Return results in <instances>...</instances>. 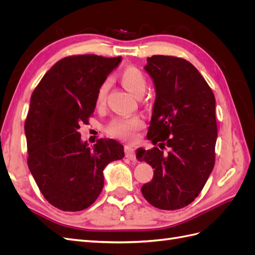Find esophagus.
Returning a JSON list of instances; mask_svg holds the SVG:
<instances>
[{
	"label": "esophagus",
	"instance_id": "34e87169",
	"mask_svg": "<svg viewBox=\"0 0 255 255\" xmlns=\"http://www.w3.org/2000/svg\"><path fill=\"white\" fill-rule=\"evenodd\" d=\"M126 157L129 160H135L136 155H135V151L132 145H127L126 146Z\"/></svg>",
	"mask_w": 255,
	"mask_h": 255
}]
</instances>
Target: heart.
Listing matches in <instances>:
<instances>
[{"label": "heart", "mask_w": 255, "mask_h": 255, "mask_svg": "<svg viewBox=\"0 0 255 255\" xmlns=\"http://www.w3.org/2000/svg\"><path fill=\"white\" fill-rule=\"evenodd\" d=\"M120 80L125 87L136 97L143 95L146 89V80L143 73L136 67H128L120 73ZM111 87V81H103L97 90L96 105L102 106L106 100L107 92ZM143 128V121L139 116L132 117H118L113 119L106 127V132L111 136L121 139H134L138 130Z\"/></svg>", "instance_id": "obj_1"}]
</instances>
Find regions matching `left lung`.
Here are the masks:
<instances>
[{"mask_svg":"<svg viewBox=\"0 0 255 255\" xmlns=\"http://www.w3.org/2000/svg\"><path fill=\"white\" fill-rule=\"evenodd\" d=\"M144 70L155 88L146 138L161 149L136 152L138 160L154 169L141 192L153 206L179 210L199 196L215 165V96L197 68L183 58L153 55Z\"/></svg>","mask_w":255,"mask_h":255,"instance_id":"1","label":"left lung"}]
</instances>
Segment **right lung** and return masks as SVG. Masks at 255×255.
<instances>
[{
  "mask_svg": "<svg viewBox=\"0 0 255 255\" xmlns=\"http://www.w3.org/2000/svg\"><path fill=\"white\" fill-rule=\"evenodd\" d=\"M122 57L76 55L60 59L30 97L25 120L27 165L47 201L61 211L79 212L94 203L104 186V168L125 157L123 145L82 141L80 125L96 109V94Z\"/></svg>",
  "mask_w": 255,
  "mask_h": 255,
  "instance_id": "obj_1",
  "label": "right lung"
}]
</instances>
